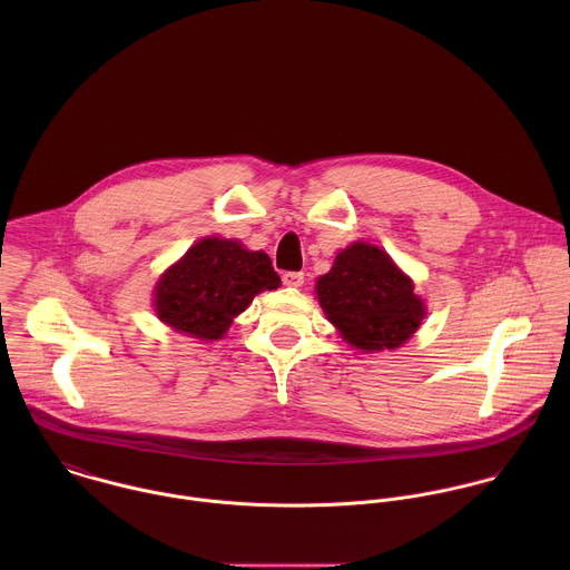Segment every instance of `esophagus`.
Returning a JSON list of instances; mask_svg holds the SVG:
<instances>
[{
  "instance_id": "esophagus-1",
  "label": "esophagus",
  "mask_w": 570,
  "mask_h": 570,
  "mask_svg": "<svg viewBox=\"0 0 570 570\" xmlns=\"http://www.w3.org/2000/svg\"><path fill=\"white\" fill-rule=\"evenodd\" d=\"M303 283H305V276L301 272H285L283 274V285L285 287L296 289V287H303Z\"/></svg>"
}]
</instances>
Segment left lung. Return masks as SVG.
I'll return each instance as SVG.
<instances>
[{"label":"left lung","mask_w":570,"mask_h":570,"mask_svg":"<svg viewBox=\"0 0 570 570\" xmlns=\"http://www.w3.org/2000/svg\"><path fill=\"white\" fill-rule=\"evenodd\" d=\"M316 296L342 340L364 353L402 346L425 316L412 281L384 249L364 242L335 256Z\"/></svg>","instance_id":"8db88e82"}]
</instances>
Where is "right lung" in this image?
<instances>
[{
	"label": "right lung",
	"mask_w": 570,
	"mask_h": 570,
	"mask_svg": "<svg viewBox=\"0 0 570 570\" xmlns=\"http://www.w3.org/2000/svg\"><path fill=\"white\" fill-rule=\"evenodd\" d=\"M278 285L281 278L265 252L206 237L164 272L154 305L164 325L210 342L224 337L256 294Z\"/></svg>",
	"instance_id": "obj_1"
}]
</instances>
